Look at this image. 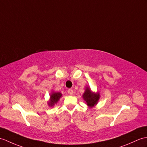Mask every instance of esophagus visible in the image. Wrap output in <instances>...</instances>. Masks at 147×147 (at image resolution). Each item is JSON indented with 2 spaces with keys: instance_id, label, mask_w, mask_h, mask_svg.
Returning a JSON list of instances; mask_svg holds the SVG:
<instances>
[{
  "instance_id": "34e87169",
  "label": "esophagus",
  "mask_w": 147,
  "mask_h": 147,
  "mask_svg": "<svg viewBox=\"0 0 147 147\" xmlns=\"http://www.w3.org/2000/svg\"><path fill=\"white\" fill-rule=\"evenodd\" d=\"M67 93L69 95H73V90L71 89H69L67 90Z\"/></svg>"
}]
</instances>
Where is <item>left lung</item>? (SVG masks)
<instances>
[{
	"mask_svg": "<svg viewBox=\"0 0 147 147\" xmlns=\"http://www.w3.org/2000/svg\"><path fill=\"white\" fill-rule=\"evenodd\" d=\"M100 95L99 93H93L90 87H86L84 93L83 94L84 100L90 108H93L98 103Z\"/></svg>",
	"mask_w": 147,
	"mask_h": 147,
	"instance_id": "1",
	"label": "left lung"
}]
</instances>
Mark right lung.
<instances>
[{
  "mask_svg": "<svg viewBox=\"0 0 147 147\" xmlns=\"http://www.w3.org/2000/svg\"><path fill=\"white\" fill-rule=\"evenodd\" d=\"M61 96H62V94L59 92H53L50 95V100L48 102V105L49 107H53L57 103Z\"/></svg>",
  "mask_w": 147,
  "mask_h": 147,
  "instance_id": "right-lung-1",
  "label": "right lung"
}]
</instances>
